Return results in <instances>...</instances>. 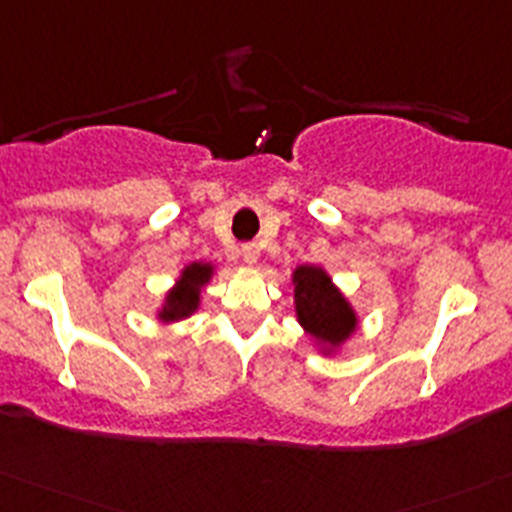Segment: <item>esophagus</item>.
Returning <instances> with one entry per match:
<instances>
[{
	"instance_id": "obj_1",
	"label": "esophagus",
	"mask_w": 512,
	"mask_h": 512,
	"mask_svg": "<svg viewBox=\"0 0 512 512\" xmlns=\"http://www.w3.org/2000/svg\"><path fill=\"white\" fill-rule=\"evenodd\" d=\"M241 256H243V261H246L248 266H253V264H256V261H259L261 248L256 246V243H246V246L241 248Z\"/></svg>"
}]
</instances>
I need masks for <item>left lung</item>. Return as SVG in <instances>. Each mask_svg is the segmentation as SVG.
I'll return each instance as SVG.
<instances>
[{
    "label": "left lung",
    "instance_id": "1",
    "mask_svg": "<svg viewBox=\"0 0 512 512\" xmlns=\"http://www.w3.org/2000/svg\"><path fill=\"white\" fill-rule=\"evenodd\" d=\"M294 281L296 319L324 352L342 347L357 329V314L332 284L329 274L319 266H299L291 276Z\"/></svg>",
    "mask_w": 512,
    "mask_h": 512
}]
</instances>
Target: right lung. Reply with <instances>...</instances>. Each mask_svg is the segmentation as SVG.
I'll use <instances>...</instances> for the list:
<instances>
[{
    "instance_id": "1",
    "label": "right lung",
    "mask_w": 512,
    "mask_h": 512,
    "mask_svg": "<svg viewBox=\"0 0 512 512\" xmlns=\"http://www.w3.org/2000/svg\"><path fill=\"white\" fill-rule=\"evenodd\" d=\"M211 276H213L211 264H201V261L188 264L186 269L180 271L173 289L165 294L163 306H160L158 311V319L163 321V324H173V321L188 319V316L198 309V304H201V291L203 286L211 281Z\"/></svg>"
}]
</instances>
